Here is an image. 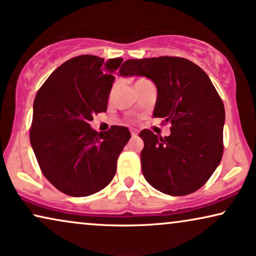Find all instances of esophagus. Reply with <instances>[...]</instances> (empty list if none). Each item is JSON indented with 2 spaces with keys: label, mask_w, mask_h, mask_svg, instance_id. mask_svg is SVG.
Here are the masks:
<instances>
[{
  "label": "esophagus",
  "mask_w": 256,
  "mask_h": 256,
  "mask_svg": "<svg viewBox=\"0 0 256 256\" xmlns=\"http://www.w3.org/2000/svg\"><path fill=\"white\" fill-rule=\"evenodd\" d=\"M131 136H132V137H137V136H138L137 128H131Z\"/></svg>",
  "instance_id": "esophagus-1"
}]
</instances>
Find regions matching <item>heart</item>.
I'll list each match as a JSON object with an SVG mask.
<instances>
[{
	"mask_svg": "<svg viewBox=\"0 0 256 256\" xmlns=\"http://www.w3.org/2000/svg\"><path fill=\"white\" fill-rule=\"evenodd\" d=\"M142 80H145V78H139L137 82H142ZM137 82H136V83H137Z\"/></svg>",
	"mask_w": 256,
	"mask_h": 256,
	"instance_id": "obj_1",
	"label": "heart"
}]
</instances>
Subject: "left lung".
<instances>
[{"label": "left lung", "instance_id": "obj_1", "mask_svg": "<svg viewBox=\"0 0 256 256\" xmlns=\"http://www.w3.org/2000/svg\"><path fill=\"white\" fill-rule=\"evenodd\" d=\"M120 76H144L156 86L153 116L171 124L168 137L142 130V171L152 187L168 196L196 192L222 158L224 108L202 68L182 57L128 60Z\"/></svg>", "mask_w": 256, "mask_h": 256}]
</instances>
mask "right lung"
I'll return each mask as SVG.
<instances>
[{
  "label": "right lung",
  "mask_w": 256,
  "mask_h": 256,
  "mask_svg": "<svg viewBox=\"0 0 256 256\" xmlns=\"http://www.w3.org/2000/svg\"><path fill=\"white\" fill-rule=\"evenodd\" d=\"M122 58L74 57L57 68L35 97L30 142L43 174L60 192L86 196L114 179L117 159L131 138L124 126H90L105 112L114 72Z\"/></svg>",
  "instance_id": "1"
}]
</instances>
